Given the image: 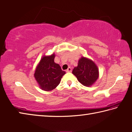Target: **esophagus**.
<instances>
[{
  "label": "esophagus",
  "instance_id": "34e87169",
  "mask_svg": "<svg viewBox=\"0 0 132 132\" xmlns=\"http://www.w3.org/2000/svg\"><path fill=\"white\" fill-rule=\"evenodd\" d=\"M66 72H71L72 69H71V67H68V68L66 70Z\"/></svg>",
  "mask_w": 132,
  "mask_h": 132
}]
</instances>
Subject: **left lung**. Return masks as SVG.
I'll return each mask as SVG.
<instances>
[{
    "label": "left lung",
    "mask_w": 132,
    "mask_h": 132,
    "mask_svg": "<svg viewBox=\"0 0 132 132\" xmlns=\"http://www.w3.org/2000/svg\"><path fill=\"white\" fill-rule=\"evenodd\" d=\"M72 73L83 86L89 87L98 79L99 70L95 63L84 57L79 59L78 66L75 67Z\"/></svg>",
    "instance_id": "left-lung-1"
}]
</instances>
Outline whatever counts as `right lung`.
Wrapping results in <instances>:
<instances>
[{
	"instance_id": "1",
	"label": "right lung",
	"mask_w": 132,
	"mask_h": 132,
	"mask_svg": "<svg viewBox=\"0 0 132 132\" xmlns=\"http://www.w3.org/2000/svg\"><path fill=\"white\" fill-rule=\"evenodd\" d=\"M55 54L43 56L37 66L34 78L43 90H53L60 83L65 72L62 70L59 64L54 63Z\"/></svg>"
}]
</instances>
